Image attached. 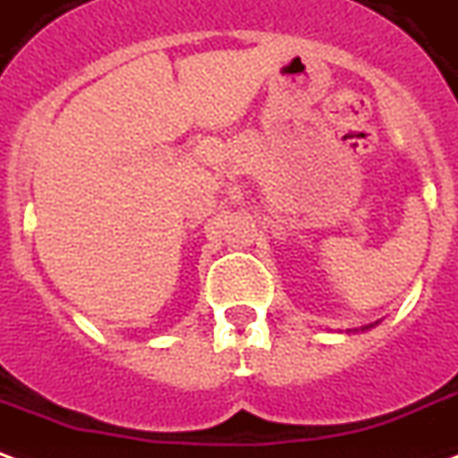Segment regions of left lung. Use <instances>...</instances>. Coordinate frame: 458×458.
<instances>
[{
  "instance_id": "1",
  "label": "left lung",
  "mask_w": 458,
  "mask_h": 458,
  "mask_svg": "<svg viewBox=\"0 0 458 458\" xmlns=\"http://www.w3.org/2000/svg\"><path fill=\"white\" fill-rule=\"evenodd\" d=\"M369 327H371V325H367V327H364V330H369Z\"/></svg>"
}]
</instances>
